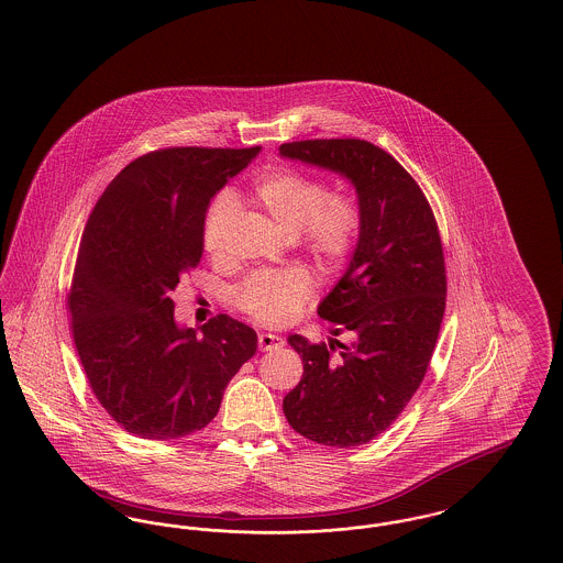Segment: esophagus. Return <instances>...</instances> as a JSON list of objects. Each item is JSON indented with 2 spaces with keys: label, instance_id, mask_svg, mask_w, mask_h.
I'll list each match as a JSON object with an SVG mask.
<instances>
[{
  "label": "esophagus",
  "instance_id": "1",
  "mask_svg": "<svg viewBox=\"0 0 563 563\" xmlns=\"http://www.w3.org/2000/svg\"><path fill=\"white\" fill-rule=\"evenodd\" d=\"M257 346L262 352H268V350H276L283 346V338L274 335V333H262L260 340H257Z\"/></svg>",
  "mask_w": 563,
  "mask_h": 563
}]
</instances>
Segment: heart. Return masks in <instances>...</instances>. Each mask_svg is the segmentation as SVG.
Masks as SVG:
<instances>
[{
    "instance_id": "obj_1",
    "label": "heart",
    "mask_w": 563,
    "mask_h": 563,
    "mask_svg": "<svg viewBox=\"0 0 563 563\" xmlns=\"http://www.w3.org/2000/svg\"><path fill=\"white\" fill-rule=\"evenodd\" d=\"M253 200L287 234L299 242L322 264H342L361 232V213L344 194H333L327 186L295 168H272L253 188ZM234 200L214 198L202 228L205 251L214 262L230 253ZM310 278L301 269L257 272L249 276L236 291V301L249 317L268 324L291 321L310 299Z\"/></svg>"
}]
</instances>
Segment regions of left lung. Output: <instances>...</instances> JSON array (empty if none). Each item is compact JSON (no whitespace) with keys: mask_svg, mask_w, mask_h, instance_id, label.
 I'll use <instances>...</instances> for the list:
<instances>
[{"mask_svg":"<svg viewBox=\"0 0 563 563\" xmlns=\"http://www.w3.org/2000/svg\"><path fill=\"white\" fill-rule=\"evenodd\" d=\"M280 156L344 175L361 213L349 269L319 306L335 335L350 331L352 342L289 335L303 375L283 411L314 443L363 445L399 418L429 369L448 294L439 228L413 177L369 141H294Z\"/></svg>","mask_w":563,"mask_h":563,"instance_id":"8db88e82","label":"left lung"}]
</instances>
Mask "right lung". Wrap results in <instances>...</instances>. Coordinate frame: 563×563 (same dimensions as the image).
Returning <instances> with one entry per match:
<instances>
[{
	"mask_svg": "<svg viewBox=\"0 0 563 563\" xmlns=\"http://www.w3.org/2000/svg\"><path fill=\"white\" fill-rule=\"evenodd\" d=\"M260 147H166L124 166L81 234L67 308L84 374L134 437L168 441L205 429L225 386L257 350L228 314L196 329L170 294L202 257L209 202Z\"/></svg>",
	"mask_w": 563,
	"mask_h": 563,
	"instance_id": "obj_1",
	"label": "right lung"
}]
</instances>
